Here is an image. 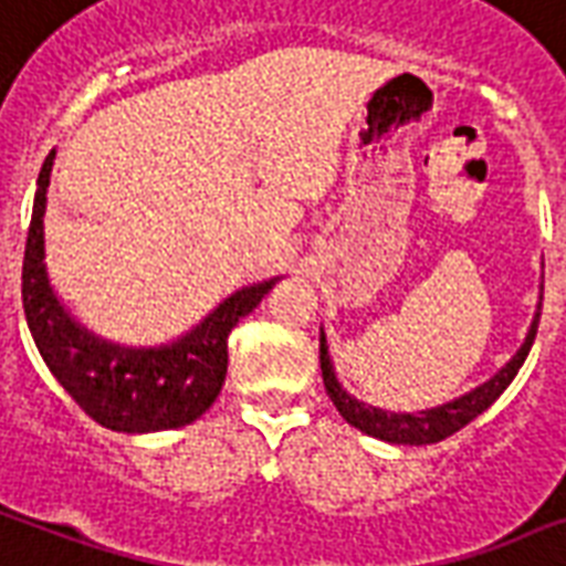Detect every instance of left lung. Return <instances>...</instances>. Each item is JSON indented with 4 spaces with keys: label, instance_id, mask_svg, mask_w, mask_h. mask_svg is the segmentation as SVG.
Returning a JSON list of instances; mask_svg holds the SVG:
<instances>
[{
    "label": "left lung",
    "instance_id": "obj_1",
    "mask_svg": "<svg viewBox=\"0 0 566 566\" xmlns=\"http://www.w3.org/2000/svg\"><path fill=\"white\" fill-rule=\"evenodd\" d=\"M537 323H541V305H537V314H534L532 329L525 335L523 347L516 350V356H513L493 379H486L484 386L472 388L463 398L451 400V403H442V407L424 409V412H382V409L368 407V403H359L356 398H350V395L340 388L338 377H335V368H332L329 359V347H326V335L321 332L323 386H326V395H329L335 409L344 416V421L356 427V430H361V433L382 439V442H395V446H433V442H442V439H448L451 433H457L460 427L474 421L484 409L493 407L495 400H499V395L513 382L516 370L523 368L525 356L532 350L534 335H537Z\"/></svg>",
    "mask_w": 566,
    "mask_h": 566
}]
</instances>
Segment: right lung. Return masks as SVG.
I'll list each match as a JSON object with an SVG mask.
<instances>
[{
    "label": "right lung",
    "instance_id": "add662e5",
    "mask_svg": "<svg viewBox=\"0 0 566 566\" xmlns=\"http://www.w3.org/2000/svg\"><path fill=\"white\" fill-rule=\"evenodd\" d=\"M55 150L43 159L25 237L23 308L38 353L85 416L118 433H154L205 416L228 374V335L279 279L219 302L184 338L163 347H120L73 321L43 264V210Z\"/></svg>",
    "mask_w": 566,
    "mask_h": 566
}]
</instances>
